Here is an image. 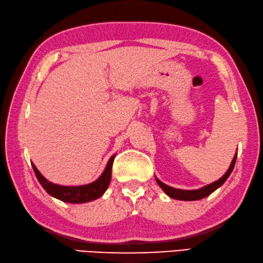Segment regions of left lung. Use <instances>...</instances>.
<instances>
[{"mask_svg":"<svg viewBox=\"0 0 263 263\" xmlns=\"http://www.w3.org/2000/svg\"><path fill=\"white\" fill-rule=\"evenodd\" d=\"M236 160H237V153L235 154V156H233L232 162L230 166H229L228 171L222 176L221 178L216 181H214L212 184L203 186V187L198 189V190L175 189L173 186H169L164 183H162L159 178H156V176H155V179H156V183L160 185V187L163 190V192L168 195V197L176 200H181V201H194V200H200L208 197V195L212 194L214 191H216L218 187H221V186L226 183V180L229 178V176L231 175L233 166H235V163H236Z\"/></svg>","mask_w":263,"mask_h":263,"instance_id":"1","label":"left lung"}]
</instances>
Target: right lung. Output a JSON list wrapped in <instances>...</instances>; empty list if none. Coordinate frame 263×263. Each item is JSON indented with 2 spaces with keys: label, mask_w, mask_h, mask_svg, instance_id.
Returning <instances> with one entry per match:
<instances>
[{
  "label": "right lung",
  "mask_w": 263,
  "mask_h": 263,
  "mask_svg": "<svg viewBox=\"0 0 263 263\" xmlns=\"http://www.w3.org/2000/svg\"><path fill=\"white\" fill-rule=\"evenodd\" d=\"M115 156L116 154H114L110 159H109L103 173L97 180H94L93 183L79 186H64L51 183V181L46 179L44 176L41 175L40 171L36 169L34 163H32V162L31 163L39 183L41 184L42 187L46 190V192L50 194L51 197L59 199L63 202L85 203L102 197L103 193L107 191L111 180V169Z\"/></svg>",
  "instance_id": "1"
}]
</instances>
